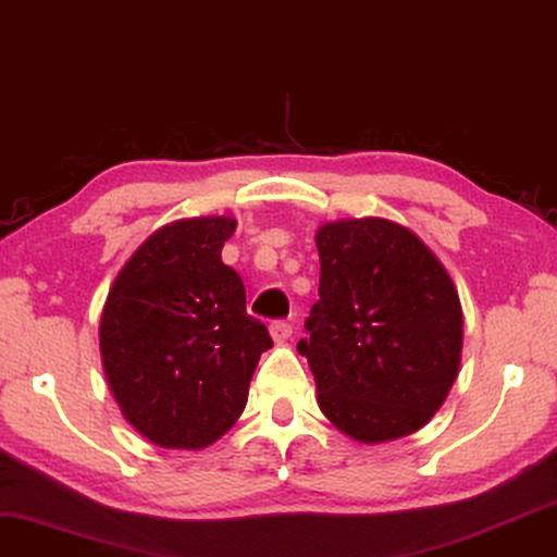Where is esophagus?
Listing matches in <instances>:
<instances>
[{
    "mask_svg": "<svg viewBox=\"0 0 557 557\" xmlns=\"http://www.w3.org/2000/svg\"><path fill=\"white\" fill-rule=\"evenodd\" d=\"M270 334H272L274 342L283 344V342H287L293 336V326L287 321H272L270 323Z\"/></svg>",
    "mask_w": 557,
    "mask_h": 557,
    "instance_id": "obj_1",
    "label": "esophagus"
}]
</instances>
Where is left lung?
Segmentation results:
<instances>
[{"mask_svg":"<svg viewBox=\"0 0 557 557\" xmlns=\"http://www.w3.org/2000/svg\"><path fill=\"white\" fill-rule=\"evenodd\" d=\"M319 300L298 351L319 406L364 445L413 434L445 404L460 370L462 308L445 267L385 218L323 223Z\"/></svg>","mask_w":557,"mask_h":557,"instance_id":"obj_1","label":"left lung"}]
</instances>
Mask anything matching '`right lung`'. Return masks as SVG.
Wrapping results in <instances>:
<instances>
[{"instance_id": "1", "label": "right lung", "mask_w": 557, "mask_h": 557, "mask_svg": "<svg viewBox=\"0 0 557 557\" xmlns=\"http://www.w3.org/2000/svg\"><path fill=\"white\" fill-rule=\"evenodd\" d=\"M226 215L185 218L133 251L100 321L102 368L123 417L166 449H202L242 417L272 336L246 313V290L221 249Z\"/></svg>"}]
</instances>
